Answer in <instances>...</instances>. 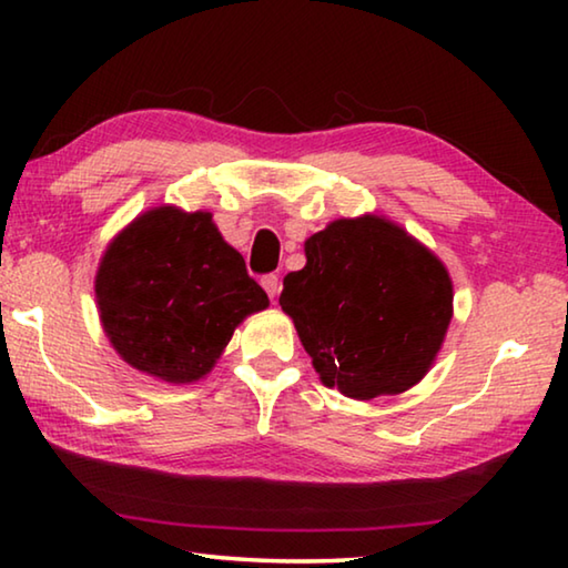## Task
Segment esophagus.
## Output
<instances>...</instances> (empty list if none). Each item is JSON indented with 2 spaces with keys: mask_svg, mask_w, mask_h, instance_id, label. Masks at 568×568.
Returning <instances> with one entry per match:
<instances>
[{
  "mask_svg": "<svg viewBox=\"0 0 568 568\" xmlns=\"http://www.w3.org/2000/svg\"><path fill=\"white\" fill-rule=\"evenodd\" d=\"M261 283L265 287V293L271 295V301H275L277 293H281V277H277V275H265Z\"/></svg>",
  "mask_w": 568,
  "mask_h": 568,
  "instance_id": "34e87169",
  "label": "esophagus"
}]
</instances>
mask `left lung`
Here are the masks:
<instances>
[{
	"label": "left lung",
	"instance_id": "left-lung-1",
	"mask_svg": "<svg viewBox=\"0 0 568 568\" xmlns=\"http://www.w3.org/2000/svg\"><path fill=\"white\" fill-rule=\"evenodd\" d=\"M281 307L323 386L371 400L416 386L454 318V283L434 250L368 213L305 240V267L287 273Z\"/></svg>",
	"mask_w": 568,
	"mask_h": 568
}]
</instances>
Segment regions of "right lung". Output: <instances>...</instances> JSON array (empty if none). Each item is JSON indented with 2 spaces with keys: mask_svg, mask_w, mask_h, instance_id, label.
<instances>
[{
  "mask_svg": "<svg viewBox=\"0 0 568 568\" xmlns=\"http://www.w3.org/2000/svg\"><path fill=\"white\" fill-rule=\"evenodd\" d=\"M94 297L120 358L172 386L205 378L237 325L271 305L213 215L175 205L145 210L112 237Z\"/></svg>",
  "mask_w": 568,
  "mask_h": 568,
  "instance_id": "1",
  "label": "right lung"
}]
</instances>
